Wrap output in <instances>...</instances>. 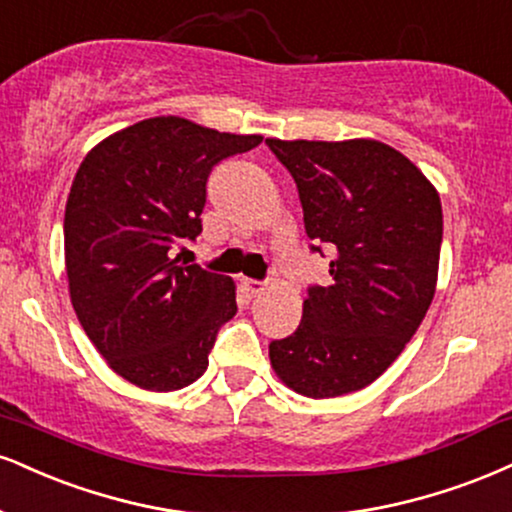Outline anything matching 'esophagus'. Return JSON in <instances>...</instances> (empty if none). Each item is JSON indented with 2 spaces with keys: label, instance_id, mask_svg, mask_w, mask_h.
<instances>
[{
  "label": "esophagus",
  "instance_id": "esophagus-1",
  "mask_svg": "<svg viewBox=\"0 0 512 512\" xmlns=\"http://www.w3.org/2000/svg\"><path fill=\"white\" fill-rule=\"evenodd\" d=\"M240 288H243L248 298H257V295L264 293V283L255 279H243L240 281Z\"/></svg>",
  "mask_w": 512,
  "mask_h": 512
}]
</instances>
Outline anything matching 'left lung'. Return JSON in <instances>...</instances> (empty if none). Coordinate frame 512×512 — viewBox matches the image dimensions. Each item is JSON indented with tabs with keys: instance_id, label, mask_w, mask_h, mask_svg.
<instances>
[{
	"instance_id": "8db88e82",
	"label": "left lung",
	"mask_w": 512,
	"mask_h": 512,
	"mask_svg": "<svg viewBox=\"0 0 512 512\" xmlns=\"http://www.w3.org/2000/svg\"><path fill=\"white\" fill-rule=\"evenodd\" d=\"M267 145L298 186L315 250L334 252L331 286L310 288L298 331L269 343V360L300 396H346L393 365L432 305L441 197L403 152L379 140Z\"/></svg>"
}]
</instances>
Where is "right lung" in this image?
<instances>
[{"label":"right lung","mask_w":512,"mask_h":512,"mask_svg":"<svg viewBox=\"0 0 512 512\" xmlns=\"http://www.w3.org/2000/svg\"><path fill=\"white\" fill-rule=\"evenodd\" d=\"M260 143L155 116L107 135L78 166L64 214L71 305L97 353L140 389L200 379L236 315L233 279L174 252L202 231L212 166Z\"/></svg>","instance_id":"obj_1"}]
</instances>
